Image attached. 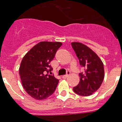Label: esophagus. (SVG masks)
Returning a JSON list of instances; mask_svg holds the SVG:
<instances>
[{
    "label": "esophagus",
    "instance_id": "1",
    "mask_svg": "<svg viewBox=\"0 0 122 122\" xmlns=\"http://www.w3.org/2000/svg\"><path fill=\"white\" fill-rule=\"evenodd\" d=\"M70 72H69V71H68V72H67V74H66V75H64V76H62V78H64V79H66V78H67V77H68V76H69V74H70Z\"/></svg>",
    "mask_w": 122,
    "mask_h": 122
}]
</instances>
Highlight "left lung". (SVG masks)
Listing matches in <instances>:
<instances>
[{
    "instance_id": "obj_1",
    "label": "left lung",
    "mask_w": 122,
    "mask_h": 122,
    "mask_svg": "<svg viewBox=\"0 0 122 122\" xmlns=\"http://www.w3.org/2000/svg\"><path fill=\"white\" fill-rule=\"evenodd\" d=\"M71 45L84 69L79 74L80 81L73 88L75 93L81 96H89L96 92L102 85L104 77L103 63L95 52L80 42H72Z\"/></svg>"
}]
</instances>
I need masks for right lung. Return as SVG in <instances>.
Instances as JSON below:
<instances>
[{"label":"right lung","instance_id":"right-lung-1","mask_svg":"<svg viewBox=\"0 0 122 122\" xmlns=\"http://www.w3.org/2000/svg\"><path fill=\"white\" fill-rule=\"evenodd\" d=\"M61 45L60 42H40L22 60L19 67L22 84L26 93L35 99H46L56 89L59 80L46 74L53 70L50 62Z\"/></svg>","mask_w":122,"mask_h":122}]
</instances>
